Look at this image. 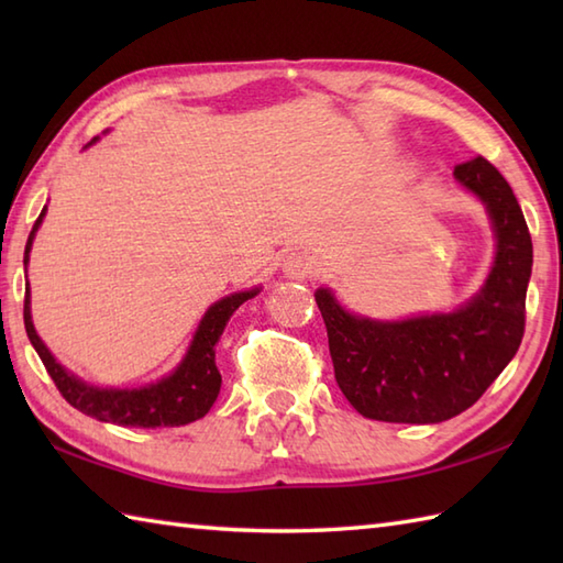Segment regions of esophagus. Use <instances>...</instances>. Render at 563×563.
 Masks as SVG:
<instances>
[{
  "label": "esophagus",
  "mask_w": 563,
  "mask_h": 563,
  "mask_svg": "<svg viewBox=\"0 0 563 563\" xmlns=\"http://www.w3.org/2000/svg\"><path fill=\"white\" fill-rule=\"evenodd\" d=\"M283 273L288 278H307V275L314 273V258L307 254V251H292V254L285 256L283 261Z\"/></svg>",
  "instance_id": "obj_1"
}]
</instances>
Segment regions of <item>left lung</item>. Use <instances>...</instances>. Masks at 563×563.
I'll return each mask as SVG.
<instances>
[{
    "label": "left lung",
    "instance_id": "left-lung-1",
    "mask_svg": "<svg viewBox=\"0 0 563 563\" xmlns=\"http://www.w3.org/2000/svg\"><path fill=\"white\" fill-rule=\"evenodd\" d=\"M496 234L484 288L448 314L375 321L351 314L331 290L314 292L329 333L333 375L357 413L387 423H440L470 409L518 353L532 239L512 188L492 162L454 166Z\"/></svg>",
    "mask_w": 563,
    "mask_h": 563
}]
</instances>
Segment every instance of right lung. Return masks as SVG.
Segmentation results:
<instances>
[{
	"label": "right lung",
	"mask_w": 563,
	"mask_h": 563,
	"mask_svg": "<svg viewBox=\"0 0 563 563\" xmlns=\"http://www.w3.org/2000/svg\"><path fill=\"white\" fill-rule=\"evenodd\" d=\"M93 142V140H91ZM89 142V145H91ZM45 218V208L35 220L33 230L29 234L26 251H23V266H29V254L33 236ZM258 295V288L246 292H234L230 297H222L214 302L206 317L200 319L198 331L194 341L188 345V353L184 361L178 363L172 375L162 377L159 382H152L147 387L137 389H101L91 387L81 382L59 365L47 345L41 341L38 333L33 329L31 321V292L26 288V300H23V324L33 343L35 353L53 377L55 387L63 394L65 401L75 406L77 411L87 413L97 421L115 423V426H130V428H174L194 423L198 418L210 411L222 387V375L218 365H214V343L220 341L227 321L251 297Z\"/></svg>",
	"instance_id": "obj_1"
}]
</instances>
